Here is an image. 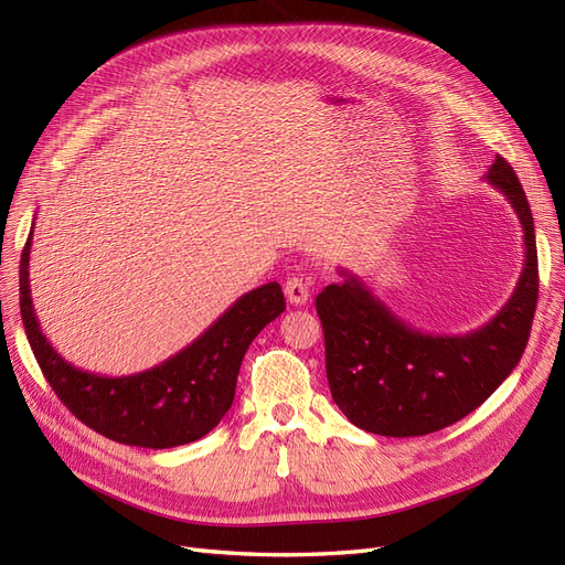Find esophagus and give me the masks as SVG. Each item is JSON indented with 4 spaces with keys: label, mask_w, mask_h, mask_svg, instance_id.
Masks as SVG:
<instances>
[{
    "label": "esophagus",
    "mask_w": 565,
    "mask_h": 565,
    "mask_svg": "<svg viewBox=\"0 0 565 565\" xmlns=\"http://www.w3.org/2000/svg\"><path fill=\"white\" fill-rule=\"evenodd\" d=\"M285 297H287V301L292 303V306H303L306 301H309V285H306L299 276L287 278V282H285Z\"/></svg>",
    "instance_id": "esophagus-1"
}]
</instances>
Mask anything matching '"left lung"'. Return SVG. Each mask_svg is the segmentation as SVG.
<instances>
[{
    "instance_id": "1",
    "label": "left lung",
    "mask_w": 565,
    "mask_h": 565,
    "mask_svg": "<svg viewBox=\"0 0 565 565\" xmlns=\"http://www.w3.org/2000/svg\"><path fill=\"white\" fill-rule=\"evenodd\" d=\"M486 179L521 221L525 262L514 295L483 328L455 337L419 332L349 270L316 297L332 398L358 429L393 438L440 431L486 403L519 365L540 287L535 224L504 158H494Z\"/></svg>"
}]
</instances>
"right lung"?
Returning a JSON list of instances; mask_svg holds the SVG:
<instances>
[{
	"label": "right lung",
	"instance_id": "right-lung-1",
	"mask_svg": "<svg viewBox=\"0 0 565 565\" xmlns=\"http://www.w3.org/2000/svg\"><path fill=\"white\" fill-rule=\"evenodd\" d=\"M30 247L32 233L21 254V316L32 353L63 405L96 434L125 446L164 450L207 436L233 405L252 339L285 311L280 285H262L164 363L104 377L67 363L42 334L30 297Z\"/></svg>",
	"mask_w": 565,
	"mask_h": 565
}]
</instances>
